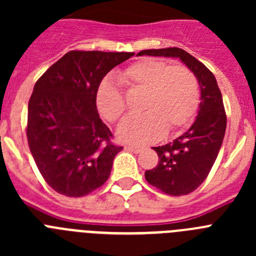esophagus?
<instances>
[{
    "mask_svg": "<svg viewBox=\"0 0 256 256\" xmlns=\"http://www.w3.org/2000/svg\"><path fill=\"white\" fill-rule=\"evenodd\" d=\"M126 148H128V150L133 151V152H136V154L141 152V151L144 150V148H141V146H137V144H128V146H126Z\"/></svg>",
    "mask_w": 256,
    "mask_h": 256,
    "instance_id": "esophagus-1",
    "label": "esophagus"
}]
</instances>
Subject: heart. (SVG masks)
<instances>
[{
  "instance_id": "obj_1",
  "label": "heart",
  "mask_w": 256,
  "mask_h": 256,
  "mask_svg": "<svg viewBox=\"0 0 256 256\" xmlns=\"http://www.w3.org/2000/svg\"><path fill=\"white\" fill-rule=\"evenodd\" d=\"M122 80L130 90L144 92L138 116H130L118 128L122 140L146 144L186 128L200 105V86L186 65H169L155 58H142L126 68ZM96 105L104 119L115 123L126 110L122 92L105 80L96 94Z\"/></svg>"
}]
</instances>
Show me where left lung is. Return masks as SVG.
<instances>
[{
	"instance_id": "obj_1",
	"label": "left lung",
	"mask_w": 256,
	"mask_h": 256,
	"mask_svg": "<svg viewBox=\"0 0 256 256\" xmlns=\"http://www.w3.org/2000/svg\"><path fill=\"white\" fill-rule=\"evenodd\" d=\"M138 55L180 58L200 84L201 102L195 123L173 142L154 148L159 162L155 168L144 172V178L151 186L166 195H187L206 180L224 138L227 115L220 90L214 74L184 50H144Z\"/></svg>"
}]
</instances>
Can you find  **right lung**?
<instances>
[{"label":"right lung","instance_id":"obj_1","mask_svg":"<svg viewBox=\"0 0 256 256\" xmlns=\"http://www.w3.org/2000/svg\"><path fill=\"white\" fill-rule=\"evenodd\" d=\"M134 52L70 51L42 74L28 104L26 138L51 188L82 198L108 180L123 146L101 120L96 94L104 76Z\"/></svg>","mask_w":256,"mask_h":256}]
</instances>
